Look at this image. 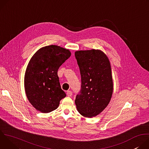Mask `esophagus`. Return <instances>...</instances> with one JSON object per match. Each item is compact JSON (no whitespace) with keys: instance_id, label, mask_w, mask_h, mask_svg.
<instances>
[{"instance_id":"esophagus-1","label":"esophagus","mask_w":149,"mask_h":149,"mask_svg":"<svg viewBox=\"0 0 149 149\" xmlns=\"http://www.w3.org/2000/svg\"><path fill=\"white\" fill-rule=\"evenodd\" d=\"M67 95L68 97H71V96H72V92L71 91H68L67 92Z\"/></svg>"}]
</instances>
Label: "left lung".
Masks as SVG:
<instances>
[{
	"label": "left lung",
	"mask_w": 149,
	"mask_h": 149,
	"mask_svg": "<svg viewBox=\"0 0 149 149\" xmlns=\"http://www.w3.org/2000/svg\"><path fill=\"white\" fill-rule=\"evenodd\" d=\"M75 56L81 77V90L75 100L77 109L84 117H95L108 105L113 94L110 63L100 50L78 51Z\"/></svg>",
	"instance_id": "left-lung-1"
}]
</instances>
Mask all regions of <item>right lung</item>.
I'll return each mask as SVG.
<instances>
[{"instance_id":"obj_1","label":"right lung","mask_w":149,"mask_h":149,"mask_svg":"<svg viewBox=\"0 0 149 149\" xmlns=\"http://www.w3.org/2000/svg\"><path fill=\"white\" fill-rule=\"evenodd\" d=\"M70 56L68 49L52 45L39 49L31 59L25 75V90L29 101L41 113L55 110L66 97L58 70Z\"/></svg>"}]
</instances>
